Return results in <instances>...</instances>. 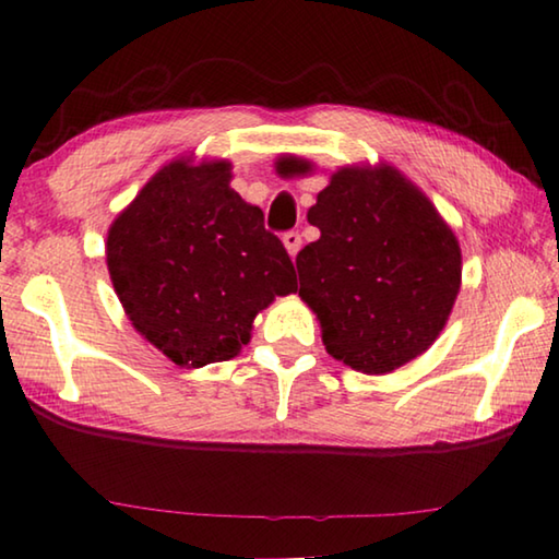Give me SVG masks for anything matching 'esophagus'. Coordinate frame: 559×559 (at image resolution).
<instances>
[{
	"mask_svg": "<svg viewBox=\"0 0 559 559\" xmlns=\"http://www.w3.org/2000/svg\"><path fill=\"white\" fill-rule=\"evenodd\" d=\"M300 234L298 231H286L283 234V246H286L288 249V253H290V259H296V253L300 251Z\"/></svg>",
	"mask_w": 559,
	"mask_h": 559,
	"instance_id": "34e87169",
	"label": "esophagus"
}]
</instances>
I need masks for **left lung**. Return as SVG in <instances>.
Masks as SVG:
<instances>
[{
  "label": "left lung",
  "instance_id": "left-lung-1",
  "mask_svg": "<svg viewBox=\"0 0 559 559\" xmlns=\"http://www.w3.org/2000/svg\"><path fill=\"white\" fill-rule=\"evenodd\" d=\"M308 222L320 239L296 257L298 296L318 316L328 353L384 374L429 349L459 296L461 249L427 197L390 165L343 167Z\"/></svg>",
  "mask_w": 559,
  "mask_h": 559
}]
</instances>
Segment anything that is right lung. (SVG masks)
<instances>
[{
    "label": "right lung",
    "instance_id": "obj_1",
    "mask_svg": "<svg viewBox=\"0 0 559 559\" xmlns=\"http://www.w3.org/2000/svg\"><path fill=\"white\" fill-rule=\"evenodd\" d=\"M226 159H175L110 224L106 261L132 328L179 367L239 355L251 323L296 271Z\"/></svg>",
    "mask_w": 559,
    "mask_h": 559
}]
</instances>
